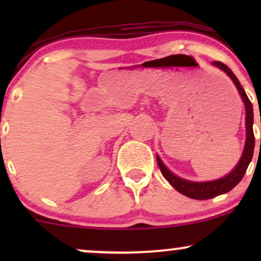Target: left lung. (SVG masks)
Segmentation results:
<instances>
[{
    "mask_svg": "<svg viewBox=\"0 0 261 261\" xmlns=\"http://www.w3.org/2000/svg\"><path fill=\"white\" fill-rule=\"evenodd\" d=\"M212 65L216 66L221 71H223L227 76L232 80L234 83L237 91H238L239 95H241L242 100L244 103L245 108V145L243 148V153H242L241 158H239L237 166L233 168L227 175L223 178L216 179V180H210V181H191L182 179L180 176L175 175L174 173L164 166L162 162L160 155L157 154V163L160 166V169L163 174L164 178L169 181V184L175 189L176 191L182 194V195L190 197V199L195 200H207L212 199V197L222 195V194L228 193L233 188L238 184L239 181L243 179V176L247 172L248 166H249L251 158H253L254 153V146H255V139H254L253 133V122H254V114H253V106H251L249 98H248L247 93L243 89L241 83H239L238 79L236 74L232 72V70L227 65L222 64L220 61H214Z\"/></svg>",
    "mask_w": 261,
    "mask_h": 261,
    "instance_id": "obj_1",
    "label": "left lung"
}]
</instances>
